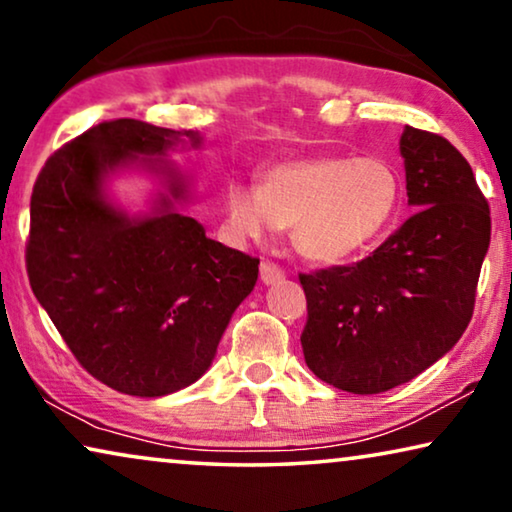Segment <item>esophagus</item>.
Returning a JSON list of instances; mask_svg holds the SVG:
<instances>
[{
    "label": "esophagus",
    "mask_w": 512,
    "mask_h": 512,
    "mask_svg": "<svg viewBox=\"0 0 512 512\" xmlns=\"http://www.w3.org/2000/svg\"><path fill=\"white\" fill-rule=\"evenodd\" d=\"M259 276H262V283L264 285H276L280 280H285V271L280 269L278 264L269 262V259H264L262 264H259Z\"/></svg>",
    "instance_id": "34e87169"
}]
</instances>
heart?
<instances>
[{"instance_id": "b5f03b06", "label": "heart", "mask_w": 512, "mask_h": 512, "mask_svg": "<svg viewBox=\"0 0 512 512\" xmlns=\"http://www.w3.org/2000/svg\"><path fill=\"white\" fill-rule=\"evenodd\" d=\"M401 176L383 157L318 155L273 164L259 185L229 178L227 225L236 239H266L290 227L315 262H341L373 246L394 222Z\"/></svg>"}]
</instances>
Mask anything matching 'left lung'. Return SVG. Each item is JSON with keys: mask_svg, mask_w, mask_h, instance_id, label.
I'll list each match as a JSON object with an SVG mask.
<instances>
[{"mask_svg": "<svg viewBox=\"0 0 512 512\" xmlns=\"http://www.w3.org/2000/svg\"><path fill=\"white\" fill-rule=\"evenodd\" d=\"M415 213L362 262L299 273L308 369L352 394H380L438 362L469 327L489 248V204L443 136L401 134Z\"/></svg>", "mask_w": 512, "mask_h": 512, "instance_id": "1", "label": "left lung"}]
</instances>
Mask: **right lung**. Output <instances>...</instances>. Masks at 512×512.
I'll list each match as a JSON object with an SVG mask.
<instances>
[{
  "label": "right lung",
  "mask_w": 512,
  "mask_h": 512,
  "mask_svg": "<svg viewBox=\"0 0 512 512\" xmlns=\"http://www.w3.org/2000/svg\"><path fill=\"white\" fill-rule=\"evenodd\" d=\"M201 139L134 118L99 122L43 164L30 201L27 276L34 297L90 376L132 397H164L211 366L229 318L253 292L259 259L208 239L174 204L187 185L164 160ZM136 163L169 195L129 219L103 194L113 170Z\"/></svg>",
  "instance_id": "right-lung-1"
}]
</instances>
